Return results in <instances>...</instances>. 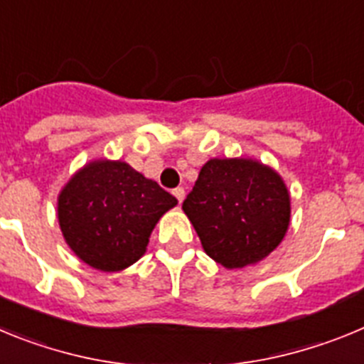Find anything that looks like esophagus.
I'll return each mask as SVG.
<instances>
[{
  "label": "esophagus",
  "mask_w": 364,
  "mask_h": 364,
  "mask_svg": "<svg viewBox=\"0 0 364 364\" xmlns=\"http://www.w3.org/2000/svg\"><path fill=\"white\" fill-rule=\"evenodd\" d=\"M173 195H175V197H176V200L182 202V200H184V197H186L184 188H175V189H173Z\"/></svg>",
  "instance_id": "1"
}]
</instances>
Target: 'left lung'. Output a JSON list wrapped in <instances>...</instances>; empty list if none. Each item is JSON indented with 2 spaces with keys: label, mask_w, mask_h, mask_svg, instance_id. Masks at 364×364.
Here are the masks:
<instances>
[{
  "label": "left lung",
  "mask_w": 364,
  "mask_h": 364,
  "mask_svg": "<svg viewBox=\"0 0 364 364\" xmlns=\"http://www.w3.org/2000/svg\"><path fill=\"white\" fill-rule=\"evenodd\" d=\"M182 210L204 252L224 268L268 257L290 224V195L277 173L247 159H213L198 173Z\"/></svg>",
  "instance_id": "1"
}]
</instances>
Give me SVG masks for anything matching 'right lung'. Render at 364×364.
Listing matches in <instances>:
<instances>
[{"mask_svg":"<svg viewBox=\"0 0 364 364\" xmlns=\"http://www.w3.org/2000/svg\"><path fill=\"white\" fill-rule=\"evenodd\" d=\"M171 193L125 162L98 160L73 176L58 198V220L76 255L100 272H120L146 253Z\"/></svg>","mask_w":364,"mask_h":364,"instance_id":"add662e5","label":"right lung"}]
</instances>
